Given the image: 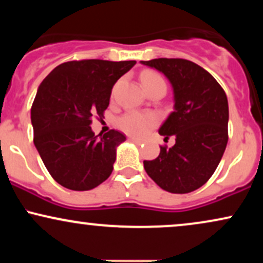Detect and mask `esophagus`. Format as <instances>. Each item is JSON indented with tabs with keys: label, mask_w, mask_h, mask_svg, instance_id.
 Segmentation results:
<instances>
[{
	"label": "esophagus",
	"mask_w": 263,
	"mask_h": 263,
	"mask_svg": "<svg viewBox=\"0 0 263 263\" xmlns=\"http://www.w3.org/2000/svg\"><path fill=\"white\" fill-rule=\"evenodd\" d=\"M129 141H132L136 144H142L144 142L143 140H140V138H136V137H129Z\"/></svg>",
	"instance_id": "34e87169"
}]
</instances>
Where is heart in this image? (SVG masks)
<instances>
[{
  "label": "heart",
  "instance_id": "obj_1",
  "mask_svg": "<svg viewBox=\"0 0 263 263\" xmlns=\"http://www.w3.org/2000/svg\"><path fill=\"white\" fill-rule=\"evenodd\" d=\"M141 80L144 90L151 86L159 85V84L165 85L161 75L151 70L144 71L142 74ZM156 115L151 112H127L122 117H120L119 121H117V125L123 132L131 136H136V137H142V136L146 135L153 126H156Z\"/></svg>",
  "mask_w": 263,
  "mask_h": 263
}]
</instances>
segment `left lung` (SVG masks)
Segmentation results:
<instances>
[{
    "label": "left lung",
    "mask_w": 263,
    "mask_h": 263,
    "mask_svg": "<svg viewBox=\"0 0 263 263\" xmlns=\"http://www.w3.org/2000/svg\"><path fill=\"white\" fill-rule=\"evenodd\" d=\"M141 64L170 80L174 110L158 132L165 140L176 137L173 147H161L156 159L143 161L144 171L167 192H194L213 176L228 144L226 93L213 75L190 60L158 58Z\"/></svg>",
    "instance_id": "1"
}]
</instances>
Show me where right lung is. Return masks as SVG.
Listing matches in <instances>:
<instances>
[{
  "label": "right lung",
  "instance_id": "add662e5",
  "mask_svg": "<svg viewBox=\"0 0 263 263\" xmlns=\"http://www.w3.org/2000/svg\"><path fill=\"white\" fill-rule=\"evenodd\" d=\"M135 60L63 63L42 81L31 108L34 146L53 179L70 190H90L110 177L116 148L125 142L111 129L95 136L92 115L104 116L111 90Z\"/></svg>",
  "mask_w": 263,
  "mask_h": 263
}]
</instances>
